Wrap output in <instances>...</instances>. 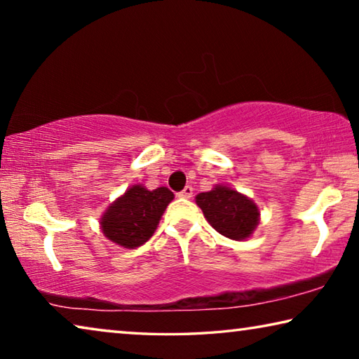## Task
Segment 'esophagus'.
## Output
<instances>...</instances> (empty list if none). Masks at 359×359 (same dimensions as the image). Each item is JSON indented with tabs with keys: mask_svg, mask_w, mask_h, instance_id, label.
<instances>
[{
	"mask_svg": "<svg viewBox=\"0 0 359 359\" xmlns=\"http://www.w3.org/2000/svg\"><path fill=\"white\" fill-rule=\"evenodd\" d=\"M179 198H182V199H190L191 196H193V187L191 185H187L184 190H182L179 194H177Z\"/></svg>",
	"mask_w": 359,
	"mask_h": 359,
	"instance_id": "1",
	"label": "esophagus"
}]
</instances>
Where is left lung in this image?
<instances>
[{
  "label": "left lung",
  "instance_id": "1",
  "mask_svg": "<svg viewBox=\"0 0 359 359\" xmlns=\"http://www.w3.org/2000/svg\"><path fill=\"white\" fill-rule=\"evenodd\" d=\"M196 204L210 226L228 239L252 238L259 223V209L253 199L228 185L217 184L210 191L196 194Z\"/></svg>",
  "mask_w": 359,
  "mask_h": 359
}]
</instances>
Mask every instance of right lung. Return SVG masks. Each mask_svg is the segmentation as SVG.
I'll list each match as a JSON object with an SVG mask.
<instances>
[{
  "label": "right lung",
  "instance_id": "right-lung-1",
  "mask_svg": "<svg viewBox=\"0 0 359 359\" xmlns=\"http://www.w3.org/2000/svg\"><path fill=\"white\" fill-rule=\"evenodd\" d=\"M172 199L174 193L166 187L147 190L141 184L133 185L101 215L102 234L123 248L141 247L154 236Z\"/></svg>",
  "mask_w": 359,
  "mask_h": 359
}]
</instances>
